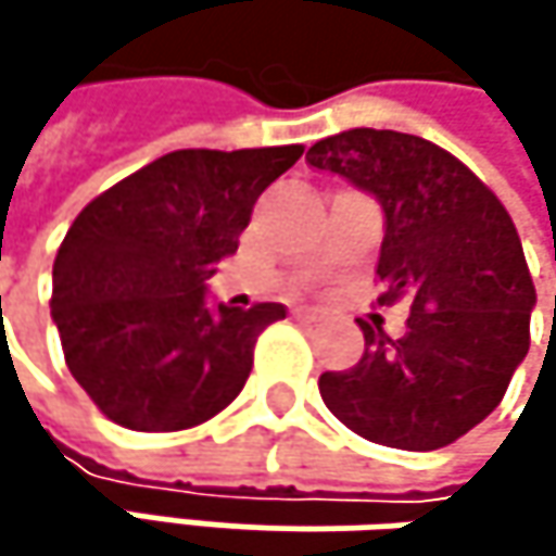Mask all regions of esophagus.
<instances>
[{
  "label": "esophagus",
  "mask_w": 556,
  "mask_h": 556,
  "mask_svg": "<svg viewBox=\"0 0 556 556\" xmlns=\"http://www.w3.org/2000/svg\"><path fill=\"white\" fill-rule=\"evenodd\" d=\"M292 315H295L299 321H321V318H325L321 308H312V305H299V308H292Z\"/></svg>",
  "instance_id": "esophagus-1"
}]
</instances>
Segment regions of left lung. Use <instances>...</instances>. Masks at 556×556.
Segmentation results:
<instances>
[{
	"label": "left lung",
	"mask_w": 556,
	"mask_h": 556,
	"mask_svg": "<svg viewBox=\"0 0 556 556\" xmlns=\"http://www.w3.org/2000/svg\"><path fill=\"white\" fill-rule=\"evenodd\" d=\"M305 161L380 202V305H412L402 338L361 321L364 357L321 374V399L367 441L438 451L500 405L528 354L538 295L518 231L470 169L415 135L354 128Z\"/></svg>",
	"instance_id": "1"
}]
</instances>
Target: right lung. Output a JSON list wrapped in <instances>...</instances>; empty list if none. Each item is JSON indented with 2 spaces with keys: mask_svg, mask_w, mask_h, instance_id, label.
<instances>
[{
  "mask_svg": "<svg viewBox=\"0 0 556 556\" xmlns=\"http://www.w3.org/2000/svg\"><path fill=\"white\" fill-rule=\"evenodd\" d=\"M299 157V144L173 151L76 215L56 251L51 318L73 380L112 421L179 431L244 389L257 334L286 308L212 305L205 279Z\"/></svg>",
  "mask_w": 556,
  "mask_h": 556,
  "instance_id": "add662e5",
  "label": "right lung"
}]
</instances>
